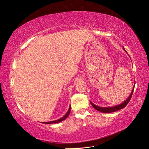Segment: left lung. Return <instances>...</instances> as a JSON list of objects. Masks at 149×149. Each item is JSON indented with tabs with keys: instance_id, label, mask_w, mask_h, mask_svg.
<instances>
[{
	"instance_id": "8db88e82",
	"label": "left lung",
	"mask_w": 149,
	"mask_h": 149,
	"mask_svg": "<svg viewBox=\"0 0 149 149\" xmlns=\"http://www.w3.org/2000/svg\"><path fill=\"white\" fill-rule=\"evenodd\" d=\"M123 49H124L125 51V52H127V51L125 50L124 47H123ZM134 89V88H132V92L130 93V95L128 97V98H127L124 102H122V104H118L117 105L113 106V107H99V106H97V105H95L94 104H93L91 101H90V102H91L92 107L94 108L95 109H96L97 110H98V111H99V112H102V113H111V112H116V111H117V110H120L122 109H124L125 107V106L127 105V104L129 102V101H130V100L131 99V97H132V94H133Z\"/></svg>"
}]
</instances>
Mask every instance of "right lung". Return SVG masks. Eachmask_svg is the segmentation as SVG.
Here are the masks:
<instances>
[{
    "mask_svg": "<svg viewBox=\"0 0 149 149\" xmlns=\"http://www.w3.org/2000/svg\"><path fill=\"white\" fill-rule=\"evenodd\" d=\"M70 112V105L69 106V110H68V111H67V112L66 113V114H65V115H64V116L62 117V118H59V119H58V120H54V121H51V122H42V123H43V124H56V123L61 122L63 121V120L66 119L67 117L68 116H69V115Z\"/></svg>",
    "mask_w": 149,
    "mask_h": 149,
    "instance_id": "obj_1",
    "label": "right lung"
}]
</instances>
